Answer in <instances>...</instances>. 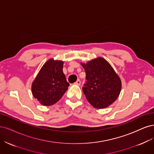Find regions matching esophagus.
<instances>
[{
  "label": "esophagus",
  "instance_id": "obj_1",
  "mask_svg": "<svg viewBox=\"0 0 154 154\" xmlns=\"http://www.w3.org/2000/svg\"><path fill=\"white\" fill-rule=\"evenodd\" d=\"M75 84H77V85L79 86V85H80V84H81V81L79 80H79H77V81L75 82Z\"/></svg>",
  "mask_w": 154,
  "mask_h": 154
}]
</instances>
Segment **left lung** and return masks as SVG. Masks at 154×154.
<instances>
[{"instance_id":"obj_1","label":"left lung","mask_w":154,"mask_h":154,"mask_svg":"<svg viewBox=\"0 0 154 154\" xmlns=\"http://www.w3.org/2000/svg\"><path fill=\"white\" fill-rule=\"evenodd\" d=\"M87 82L82 91L88 101L97 109L110 106L120 95L122 82L111 64L102 57L81 63Z\"/></svg>"}]
</instances>
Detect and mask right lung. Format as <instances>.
<instances>
[{
	"label": "right lung",
	"instance_id": "1",
	"mask_svg": "<svg viewBox=\"0 0 154 154\" xmlns=\"http://www.w3.org/2000/svg\"><path fill=\"white\" fill-rule=\"evenodd\" d=\"M64 62L50 59L39 70L32 84V93L45 106L58 102L69 86L63 72Z\"/></svg>",
	"mask_w": 154,
	"mask_h": 154
}]
</instances>
